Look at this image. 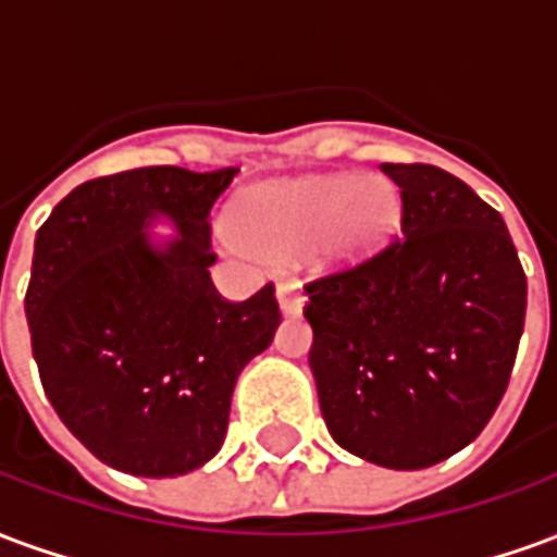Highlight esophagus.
Returning <instances> with one entry per match:
<instances>
[{"label":"esophagus","instance_id":"1","mask_svg":"<svg viewBox=\"0 0 557 557\" xmlns=\"http://www.w3.org/2000/svg\"><path fill=\"white\" fill-rule=\"evenodd\" d=\"M277 301H280V310L286 315H295L301 313L304 307V292L298 283H292V280H283L277 286Z\"/></svg>","mask_w":557,"mask_h":557}]
</instances>
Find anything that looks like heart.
<instances>
[{
  "label": "heart",
  "mask_w": 557,
  "mask_h": 557,
  "mask_svg": "<svg viewBox=\"0 0 557 557\" xmlns=\"http://www.w3.org/2000/svg\"><path fill=\"white\" fill-rule=\"evenodd\" d=\"M399 226L394 187L358 172L265 182L232 208V235L247 253L295 262L313 250L325 265H358Z\"/></svg>",
  "instance_id": "obj_1"
}]
</instances>
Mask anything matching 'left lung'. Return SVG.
Instances as JSON below:
<instances>
[{"label": "left lung", "instance_id": "obj_1", "mask_svg": "<svg viewBox=\"0 0 557 557\" xmlns=\"http://www.w3.org/2000/svg\"><path fill=\"white\" fill-rule=\"evenodd\" d=\"M403 235L304 289L310 370L339 447L426 468L478 438L525 327L528 283L502 214L430 163H382Z\"/></svg>", "mask_w": 557, "mask_h": 557}]
</instances>
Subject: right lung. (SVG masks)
Instances as JSON below:
<instances>
[{
    "mask_svg": "<svg viewBox=\"0 0 557 557\" xmlns=\"http://www.w3.org/2000/svg\"><path fill=\"white\" fill-rule=\"evenodd\" d=\"M238 170L143 166L79 184L35 238L32 355L67 430L110 468L175 478L218 454L235 379L280 325L274 283L226 301L208 265L211 208ZM183 232L166 251L147 220Z\"/></svg>",
    "mask_w": 557,
    "mask_h": 557,
    "instance_id": "1",
    "label": "right lung"
}]
</instances>
